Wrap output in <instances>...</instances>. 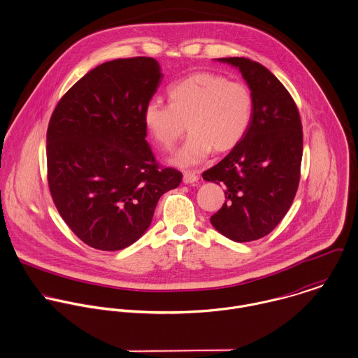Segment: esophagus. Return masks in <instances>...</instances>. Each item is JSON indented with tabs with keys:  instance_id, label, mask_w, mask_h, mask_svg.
Masks as SVG:
<instances>
[{
	"instance_id": "34e87169",
	"label": "esophagus",
	"mask_w": 358,
	"mask_h": 358,
	"mask_svg": "<svg viewBox=\"0 0 358 358\" xmlns=\"http://www.w3.org/2000/svg\"><path fill=\"white\" fill-rule=\"evenodd\" d=\"M185 184H194L199 180V176L196 171H184V177H182Z\"/></svg>"
}]
</instances>
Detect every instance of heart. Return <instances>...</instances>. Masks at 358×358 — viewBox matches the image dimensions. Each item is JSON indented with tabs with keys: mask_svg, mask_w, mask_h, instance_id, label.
<instances>
[{
	"mask_svg": "<svg viewBox=\"0 0 358 358\" xmlns=\"http://www.w3.org/2000/svg\"><path fill=\"white\" fill-rule=\"evenodd\" d=\"M170 103L150 101L143 108V126L166 150L191 131L171 163L181 167L203 162L213 150L234 149L246 136L253 117V95L248 85L217 73H192L173 83Z\"/></svg>",
	"mask_w": 358,
	"mask_h": 358,
	"instance_id": "1",
	"label": "heart"
}]
</instances>
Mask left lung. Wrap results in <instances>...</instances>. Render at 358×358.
Segmentation results:
<instances>
[{
  "mask_svg": "<svg viewBox=\"0 0 358 358\" xmlns=\"http://www.w3.org/2000/svg\"><path fill=\"white\" fill-rule=\"evenodd\" d=\"M236 68L253 95V117L243 140L203 180L225 185V202L210 217L224 236L250 242L285 217L299 187L303 131L297 106L282 83L248 58H218Z\"/></svg>",
  "mask_w": 358,
  "mask_h": 358,
  "instance_id": "1",
  "label": "left lung"
}]
</instances>
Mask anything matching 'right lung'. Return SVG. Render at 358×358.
I'll use <instances>...</instances> for the list:
<instances>
[{
  "instance_id": "1",
  "label": "right lung",
  "mask_w": 358,
  "mask_h": 358,
  "mask_svg": "<svg viewBox=\"0 0 358 358\" xmlns=\"http://www.w3.org/2000/svg\"><path fill=\"white\" fill-rule=\"evenodd\" d=\"M153 58L105 62L58 102L47 131L48 185L64 221L88 246L122 250L149 228L160 196L180 185L146 143L143 108L162 83Z\"/></svg>"
}]
</instances>
